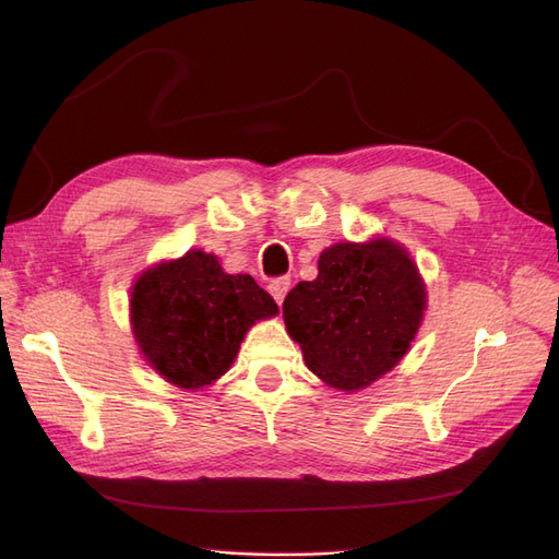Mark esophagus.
<instances>
[{"label":"esophagus","mask_w":559,"mask_h":559,"mask_svg":"<svg viewBox=\"0 0 559 559\" xmlns=\"http://www.w3.org/2000/svg\"><path fill=\"white\" fill-rule=\"evenodd\" d=\"M289 286H292V277H277L267 284V292L273 294V298L282 306V300H284L286 292H289Z\"/></svg>","instance_id":"esophagus-1"}]
</instances>
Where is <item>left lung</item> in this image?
<instances>
[{
	"label": "left lung",
	"instance_id": "8db88e82",
	"mask_svg": "<svg viewBox=\"0 0 559 559\" xmlns=\"http://www.w3.org/2000/svg\"><path fill=\"white\" fill-rule=\"evenodd\" d=\"M427 308L411 253L389 238L337 242L319 275L284 298V324L317 378L335 389L368 386L408 352Z\"/></svg>",
	"mask_w": 559,
	"mask_h": 559
}]
</instances>
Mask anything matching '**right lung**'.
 <instances>
[{"instance_id": "right-lung-1", "label": "right lung", "mask_w": 559, "mask_h": 559, "mask_svg": "<svg viewBox=\"0 0 559 559\" xmlns=\"http://www.w3.org/2000/svg\"><path fill=\"white\" fill-rule=\"evenodd\" d=\"M277 312L251 275L224 273L216 257L200 249L148 267L130 298L132 333L146 361L183 389L222 378L249 326Z\"/></svg>"}]
</instances>
